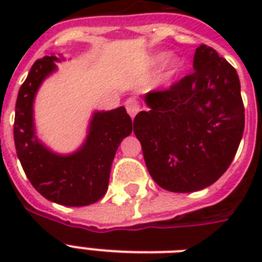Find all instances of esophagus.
Returning a JSON list of instances; mask_svg holds the SVG:
<instances>
[{
  "instance_id": "1",
  "label": "esophagus",
  "mask_w": 262,
  "mask_h": 262,
  "mask_svg": "<svg viewBox=\"0 0 262 262\" xmlns=\"http://www.w3.org/2000/svg\"><path fill=\"white\" fill-rule=\"evenodd\" d=\"M125 107H126V111L129 113L132 118H135L136 114L140 111V104L135 98L127 99L126 102H125Z\"/></svg>"
}]
</instances>
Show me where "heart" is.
Segmentation results:
<instances>
[{"label":"heart","mask_w":262,"mask_h":262,"mask_svg":"<svg viewBox=\"0 0 262 262\" xmlns=\"http://www.w3.org/2000/svg\"><path fill=\"white\" fill-rule=\"evenodd\" d=\"M164 58V55H159V57H158V58L155 59V62L156 63H159V62H162V59ZM175 69H177V63L174 62V61H172L171 63H170V67H168V71L170 72H174Z\"/></svg>","instance_id":"1"}]
</instances>
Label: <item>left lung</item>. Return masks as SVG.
I'll return each mask as SVG.
<instances>
[{"label":"left lung","instance_id":"8db88e82","mask_svg":"<svg viewBox=\"0 0 262 262\" xmlns=\"http://www.w3.org/2000/svg\"><path fill=\"white\" fill-rule=\"evenodd\" d=\"M190 75L144 99L133 130L152 179L190 193L216 182L235 156L245 129L239 77L217 51L197 47Z\"/></svg>","mask_w":262,"mask_h":262}]
</instances>
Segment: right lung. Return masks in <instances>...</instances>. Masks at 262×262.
Listing matches in <instances>:
<instances>
[{"mask_svg":"<svg viewBox=\"0 0 262 262\" xmlns=\"http://www.w3.org/2000/svg\"><path fill=\"white\" fill-rule=\"evenodd\" d=\"M58 61L55 55L35 61L18 90L14 147L27 178L45 199L67 207H84L106 194L115 152L132 133V119L125 107L96 111L80 149L71 155H58L45 147L35 136L32 106L40 84L57 69Z\"/></svg>","mask_w":262,"mask_h":262,"instance_id":"obj_1","label":"right lung"}]
</instances>
